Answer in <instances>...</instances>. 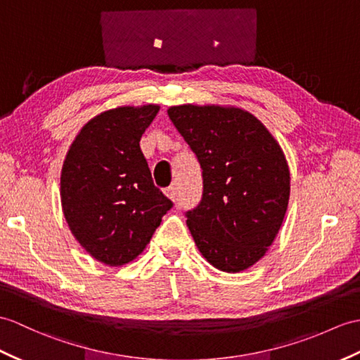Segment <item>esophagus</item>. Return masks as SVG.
I'll use <instances>...</instances> for the list:
<instances>
[{"label":"esophagus","instance_id":"obj_1","mask_svg":"<svg viewBox=\"0 0 360 360\" xmlns=\"http://www.w3.org/2000/svg\"><path fill=\"white\" fill-rule=\"evenodd\" d=\"M164 193L169 196L172 200H176V196H178V191H176V187L174 186H170V187H167L165 190H164Z\"/></svg>","mask_w":360,"mask_h":360}]
</instances>
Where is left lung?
Here are the masks:
<instances>
[{
    "mask_svg": "<svg viewBox=\"0 0 360 360\" xmlns=\"http://www.w3.org/2000/svg\"><path fill=\"white\" fill-rule=\"evenodd\" d=\"M167 113L202 169V199L186 213L195 244L218 270L244 271L266 253L287 212L282 148L242 108L184 104Z\"/></svg>",
    "mask_w": 360,
    "mask_h": 360,
    "instance_id": "8db88e82",
    "label": "left lung"
}]
</instances>
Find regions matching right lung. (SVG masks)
<instances>
[{"mask_svg": "<svg viewBox=\"0 0 360 360\" xmlns=\"http://www.w3.org/2000/svg\"><path fill=\"white\" fill-rule=\"evenodd\" d=\"M160 105L118 107L81 129L61 172V204L72 235L105 265L133 261L173 207L158 188L139 141Z\"/></svg>", "mask_w": 360, "mask_h": 360, "instance_id": "1", "label": "right lung"}]
</instances>
